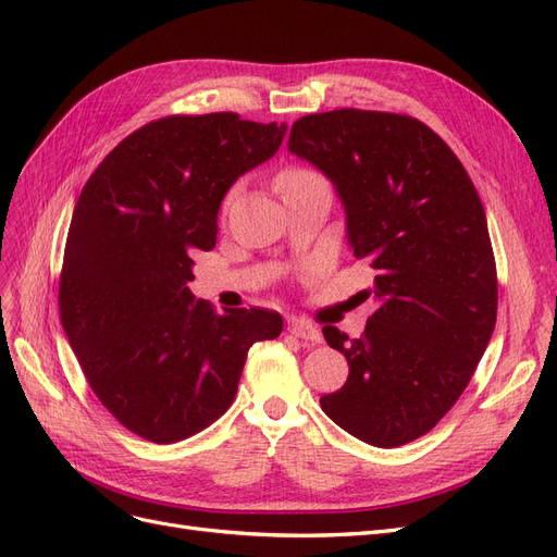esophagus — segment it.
I'll list each match as a JSON object with an SVG mask.
<instances>
[{
    "mask_svg": "<svg viewBox=\"0 0 557 557\" xmlns=\"http://www.w3.org/2000/svg\"><path fill=\"white\" fill-rule=\"evenodd\" d=\"M288 332L293 336H297V339H305V342H311V344H320L323 342V332H320L318 327L305 323V320H290L288 323Z\"/></svg>",
    "mask_w": 557,
    "mask_h": 557,
    "instance_id": "esophagus-1",
    "label": "esophagus"
}]
</instances>
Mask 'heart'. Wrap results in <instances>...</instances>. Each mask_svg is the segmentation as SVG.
<instances>
[{
	"instance_id": "heart-1",
	"label": "heart",
	"mask_w": 557,
	"mask_h": 557,
	"mask_svg": "<svg viewBox=\"0 0 557 557\" xmlns=\"http://www.w3.org/2000/svg\"><path fill=\"white\" fill-rule=\"evenodd\" d=\"M309 172H285V174H281L278 178H276V188H281V185H285L288 181H293V178H299V176H307Z\"/></svg>"
}]
</instances>
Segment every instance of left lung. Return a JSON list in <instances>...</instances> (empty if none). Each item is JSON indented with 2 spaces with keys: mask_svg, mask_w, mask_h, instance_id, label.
<instances>
[{
  "mask_svg": "<svg viewBox=\"0 0 557 557\" xmlns=\"http://www.w3.org/2000/svg\"><path fill=\"white\" fill-rule=\"evenodd\" d=\"M290 153L323 172L379 309L360 339L332 325L348 379L320 407L360 442L409 444L448 413L497 320V272L479 193L446 141L411 115L339 109L293 125Z\"/></svg>",
  "mask_w": 557,
  "mask_h": 557,
  "instance_id": "obj_1",
  "label": "left lung"
}]
</instances>
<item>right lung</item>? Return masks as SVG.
<instances>
[{"instance_id":"add662e5","label":"right lung","mask_w":557,"mask_h":557,"mask_svg":"<svg viewBox=\"0 0 557 557\" xmlns=\"http://www.w3.org/2000/svg\"><path fill=\"white\" fill-rule=\"evenodd\" d=\"M288 125L237 113L170 115L132 132L81 190L66 234L60 318L99 401L156 444L188 440L237 395L248 348L283 318L195 299L193 252L215 246L239 176L274 158Z\"/></svg>"}]
</instances>
